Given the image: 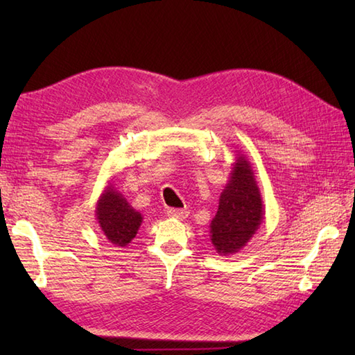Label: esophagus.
<instances>
[{
  "label": "esophagus",
  "mask_w": 355,
  "mask_h": 355,
  "mask_svg": "<svg viewBox=\"0 0 355 355\" xmlns=\"http://www.w3.org/2000/svg\"><path fill=\"white\" fill-rule=\"evenodd\" d=\"M168 216L177 218V220H184V218L187 216V210H182V209H168Z\"/></svg>",
  "instance_id": "esophagus-1"
}]
</instances>
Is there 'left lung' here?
Here are the masks:
<instances>
[{
    "mask_svg": "<svg viewBox=\"0 0 355 355\" xmlns=\"http://www.w3.org/2000/svg\"><path fill=\"white\" fill-rule=\"evenodd\" d=\"M263 202L248 158L235 150L227 184L220 195L218 210L210 221V241L218 254L243 250L263 221Z\"/></svg>",
    "mask_w": 355,
    "mask_h": 355,
    "instance_id": "obj_1",
    "label": "left lung"
}]
</instances>
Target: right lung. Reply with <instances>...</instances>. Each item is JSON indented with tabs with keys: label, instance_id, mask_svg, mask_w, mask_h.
<instances>
[{
	"label": "right lung",
	"instance_id": "add662e5",
	"mask_svg": "<svg viewBox=\"0 0 355 355\" xmlns=\"http://www.w3.org/2000/svg\"><path fill=\"white\" fill-rule=\"evenodd\" d=\"M96 220L105 238L114 247L123 248L137 235L143 216L117 191L114 182H108L97 200Z\"/></svg>",
	"mask_w": 355,
	"mask_h": 355
}]
</instances>
